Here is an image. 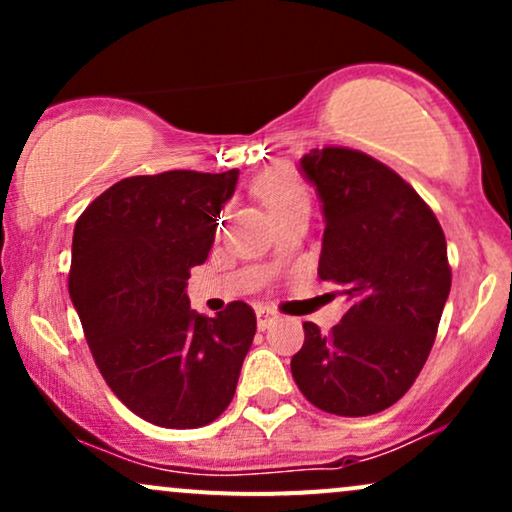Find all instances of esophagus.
<instances>
[{"label": "esophagus", "mask_w": 512, "mask_h": 512, "mask_svg": "<svg viewBox=\"0 0 512 512\" xmlns=\"http://www.w3.org/2000/svg\"><path fill=\"white\" fill-rule=\"evenodd\" d=\"M255 313H257V327H260V330H267V327L272 325L276 317H279V313H276V310H272V308H267V305H260Z\"/></svg>", "instance_id": "esophagus-1"}]
</instances>
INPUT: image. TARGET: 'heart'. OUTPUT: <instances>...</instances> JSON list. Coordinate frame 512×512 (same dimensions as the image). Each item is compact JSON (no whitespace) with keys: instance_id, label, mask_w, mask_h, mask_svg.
<instances>
[{"instance_id":"b5f03b06","label":"heart","mask_w":512,"mask_h":512,"mask_svg":"<svg viewBox=\"0 0 512 512\" xmlns=\"http://www.w3.org/2000/svg\"><path fill=\"white\" fill-rule=\"evenodd\" d=\"M255 192L264 202V207L272 211V214L274 211L291 207V204L308 202L305 187L293 178L291 173H286V170H272V173L262 175V178L257 180Z\"/></svg>"}]
</instances>
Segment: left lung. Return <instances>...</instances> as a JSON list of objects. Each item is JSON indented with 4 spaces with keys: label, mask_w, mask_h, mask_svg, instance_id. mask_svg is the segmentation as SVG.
Segmentation results:
<instances>
[{
    "label": "left lung",
    "mask_w": 512,
    "mask_h": 512,
    "mask_svg": "<svg viewBox=\"0 0 512 512\" xmlns=\"http://www.w3.org/2000/svg\"><path fill=\"white\" fill-rule=\"evenodd\" d=\"M298 170L325 219L317 276L342 284L349 310L330 334L305 322L293 380L327 414H378L431 354L450 293L443 228L414 187L361 151L313 149Z\"/></svg>",
    "instance_id": "8db88e82"
}]
</instances>
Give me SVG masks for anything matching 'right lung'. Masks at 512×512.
Instances as JSON below:
<instances>
[{"instance_id":"right-lung-1","label":"right lung","mask_w":512,"mask_h":512,"mask_svg":"<svg viewBox=\"0 0 512 512\" xmlns=\"http://www.w3.org/2000/svg\"><path fill=\"white\" fill-rule=\"evenodd\" d=\"M226 173L166 170L115 182L74 226L69 296L96 366L129 411L163 428L207 426L236 395L257 320L236 301L190 308V269L214 245L238 185Z\"/></svg>"}]
</instances>
